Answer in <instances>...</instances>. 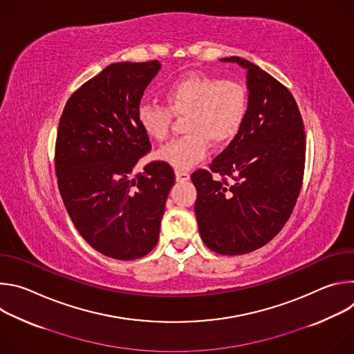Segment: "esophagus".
<instances>
[{"label":"esophagus","instance_id":"esophagus-1","mask_svg":"<svg viewBox=\"0 0 354 354\" xmlns=\"http://www.w3.org/2000/svg\"><path fill=\"white\" fill-rule=\"evenodd\" d=\"M175 175H176V180L178 182H186L190 178V175L187 172H185V171H176Z\"/></svg>","mask_w":354,"mask_h":354}]
</instances>
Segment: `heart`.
<instances>
[{
	"label": "heart",
	"instance_id": "1",
	"mask_svg": "<svg viewBox=\"0 0 354 354\" xmlns=\"http://www.w3.org/2000/svg\"><path fill=\"white\" fill-rule=\"evenodd\" d=\"M167 106L141 102L137 109L138 124L156 141H164L171 130L172 113L186 116V136L161 147L157 158L176 171H186L203 160L209 141L223 144L241 129L248 111L245 86L232 80L207 74H189L168 85Z\"/></svg>",
	"mask_w": 354,
	"mask_h": 354
}]
</instances>
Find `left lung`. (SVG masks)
I'll use <instances>...</instances> for the list:
<instances>
[{
  "label": "left lung",
  "instance_id": "8db88e82",
  "mask_svg": "<svg viewBox=\"0 0 354 354\" xmlns=\"http://www.w3.org/2000/svg\"><path fill=\"white\" fill-rule=\"evenodd\" d=\"M220 60L246 70L248 111L210 171L193 172L192 182L201 239L217 254L232 257L262 248L290 218L304 175L306 133L283 84L245 59Z\"/></svg>",
  "mask_w": 354,
  "mask_h": 354
}]
</instances>
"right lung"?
Returning <instances> with one entry per match:
<instances>
[{"label":"right lung","mask_w":354,"mask_h":354,"mask_svg":"<svg viewBox=\"0 0 354 354\" xmlns=\"http://www.w3.org/2000/svg\"><path fill=\"white\" fill-rule=\"evenodd\" d=\"M158 60L115 63L67 100L56 140V175L67 213L100 254L131 261L154 249L174 169L154 161L133 176L151 149L137 119Z\"/></svg>","instance_id":"obj_1"}]
</instances>
